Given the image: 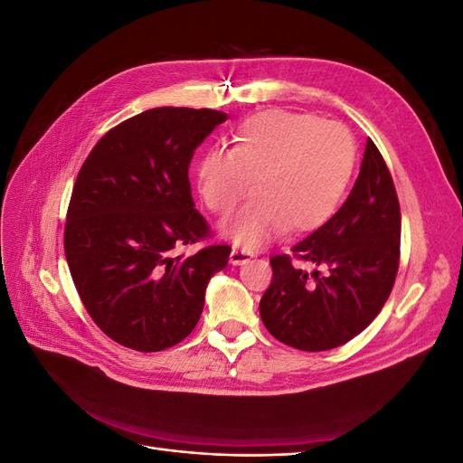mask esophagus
<instances>
[{
	"instance_id": "34e87169",
	"label": "esophagus",
	"mask_w": 463,
	"mask_h": 463,
	"mask_svg": "<svg viewBox=\"0 0 463 463\" xmlns=\"http://www.w3.org/2000/svg\"><path fill=\"white\" fill-rule=\"evenodd\" d=\"M250 259H253V255H250L249 250H245V249H240V247H233V249H232L230 262H232L233 266H241V264L249 262Z\"/></svg>"
}]
</instances>
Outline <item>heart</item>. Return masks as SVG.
Masks as SVG:
<instances>
[{
	"mask_svg": "<svg viewBox=\"0 0 463 463\" xmlns=\"http://www.w3.org/2000/svg\"><path fill=\"white\" fill-rule=\"evenodd\" d=\"M357 146L342 123L313 114L269 109L235 129L232 150L213 146L197 164V189L216 216H228L253 189L226 232L235 245L257 249L288 228L318 230L340 208Z\"/></svg>",
	"mask_w": 463,
	"mask_h": 463,
	"instance_id": "obj_1",
	"label": "heart"
}]
</instances>
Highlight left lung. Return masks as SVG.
Segmentation results:
<instances>
[{"label": "left lung", "mask_w": 463, "mask_h": 463, "mask_svg": "<svg viewBox=\"0 0 463 463\" xmlns=\"http://www.w3.org/2000/svg\"><path fill=\"white\" fill-rule=\"evenodd\" d=\"M402 216L394 181L376 145L367 141L347 201L325 226L270 259L272 282L260 318L276 340L303 352H326L365 330L384 307L400 264Z\"/></svg>", "instance_id": "1"}]
</instances>
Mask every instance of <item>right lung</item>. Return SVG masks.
I'll return each mask as SVG.
<instances>
[{"mask_svg":"<svg viewBox=\"0 0 463 463\" xmlns=\"http://www.w3.org/2000/svg\"><path fill=\"white\" fill-rule=\"evenodd\" d=\"M228 116L154 108L109 129L77 175L65 223V259L82 305L111 340L162 352L197 326L204 291L232 247L177 249L210 237L194 208L189 164Z\"/></svg>","mask_w":463,"mask_h":463,"instance_id":"obj_1","label":"right lung"}]
</instances>
